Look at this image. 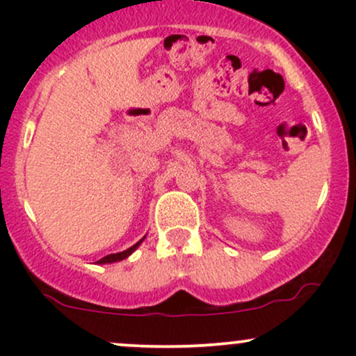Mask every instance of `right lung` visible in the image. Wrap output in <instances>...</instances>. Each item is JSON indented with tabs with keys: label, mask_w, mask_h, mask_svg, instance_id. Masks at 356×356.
Masks as SVG:
<instances>
[{
	"label": "right lung",
	"mask_w": 356,
	"mask_h": 356,
	"mask_svg": "<svg viewBox=\"0 0 356 356\" xmlns=\"http://www.w3.org/2000/svg\"><path fill=\"white\" fill-rule=\"evenodd\" d=\"M145 238H142L140 241H138V243H136L134 244L132 248H129V249H125V251H122V252H115V254H108V256H105V257H102L100 261H97V263L99 264H107V263H117V261H122V259H125V257H129L130 254H132L134 251H136V249L140 246V243L142 241H144Z\"/></svg>",
	"instance_id": "add662e5"
}]
</instances>
